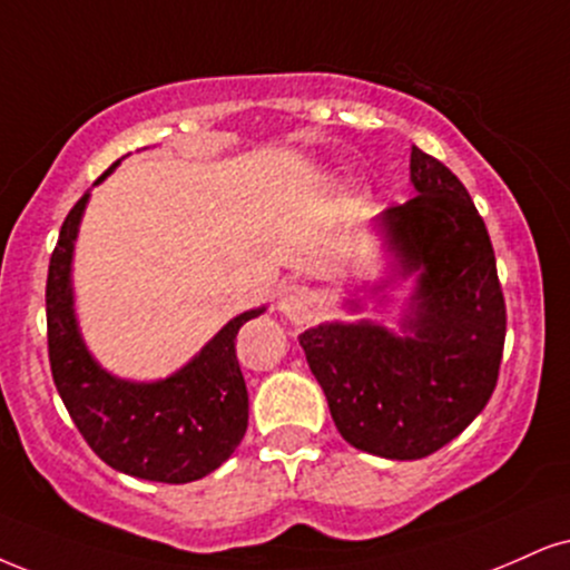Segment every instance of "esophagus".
Instances as JSON below:
<instances>
[{"instance_id":"esophagus-1","label":"esophagus","mask_w":570,"mask_h":570,"mask_svg":"<svg viewBox=\"0 0 570 570\" xmlns=\"http://www.w3.org/2000/svg\"><path fill=\"white\" fill-rule=\"evenodd\" d=\"M279 312L291 322H308L320 312V293L304 283H287L279 293Z\"/></svg>"}]
</instances>
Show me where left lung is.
<instances>
[{"label": "left lung", "mask_w": 570, "mask_h": 570, "mask_svg": "<svg viewBox=\"0 0 570 570\" xmlns=\"http://www.w3.org/2000/svg\"><path fill=\"white\" fill-rule=\"evenodd\" d=\"M410 177L417 195L381 222L404 269H420L412 338L370 322L298 338L343 439L385 460L439 452L479 417L508 333L494 248L465 185L417 147Z\"/></svg>", "instance_id": "1"}]
</instances>
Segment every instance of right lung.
Masks as SVG:
<instances>
[{"label": "right lung", "mask_w": 570, "mask_h": 570, "mask_svg": "<svg viewBox=\"0 0 570 570\" xmlns=\"http://www.w3.org/2000/svg\"><path fill=\"white\" fill-rule=\"evenodd\" d=\"M116 164L100 179L114 171ZM89 195L60 227L47 272V351L52 381L91 452L126 475L189 483L216 470L248 428V391L235 356L237 330L253 308L219 330L177 375L160 383H126L100 370L83 348L70 301V250Z\"/></svg>", "instance_id": "right-lung-1"}]
</instances>
